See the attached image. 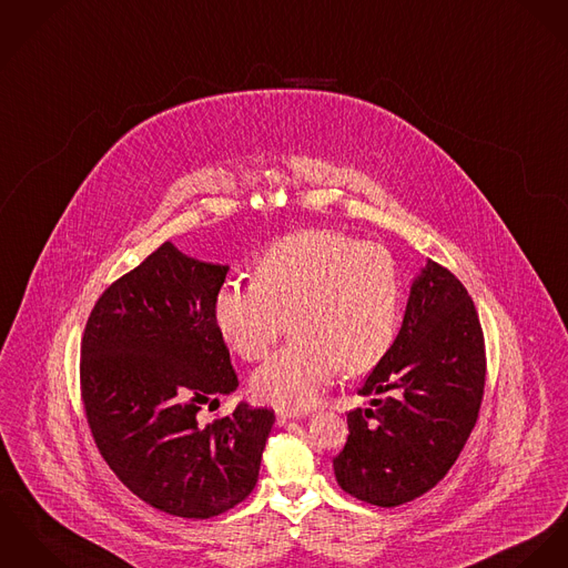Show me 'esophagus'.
I'll return each instance as SVG.
<instances>
[{
	"mask_svg": "<svg viewBox=\"0 0 568 568\" xmlns=\"http://www.w3.org/2000/svg\"><path fill=\"white\" fill-rule=\"evenodd\" d=\"M291 418H300V414L297 413H288V410H277V423L280 425H284V423H288Z\"/></svg>",
	"mask_w": 568,
	"mask_h": 568,
	"instance_id": "1",
	"label": "esophagus"
}]
</instances>
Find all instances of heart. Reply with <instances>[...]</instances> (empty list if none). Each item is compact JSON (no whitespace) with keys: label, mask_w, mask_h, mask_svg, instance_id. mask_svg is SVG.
Masks as SVG:
<instances>
[{"label":"heart","mask_w":568,"mask_h":568,"mask_svg":"<svg viewBox=\"0 0 568 568\" xmlns=\"http://www.w3.org/2000/svg\"><path fill=\"white\" fill-rule=\"evenodd\" d=\"M256 280L225 282L214 323L243 361L264 358L291 325L295 338L254 373L252 388L280 410H304L343 368L364 373L397 334L402 282L393 254L336 230H302L262 252Z\"/></svg>","instance_id":"obj_1"}]
</instances>
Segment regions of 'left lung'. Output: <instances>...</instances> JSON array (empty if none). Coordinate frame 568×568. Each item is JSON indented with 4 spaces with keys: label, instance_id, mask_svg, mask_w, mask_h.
<instances>
[{
    "label": "left lung",
    "instance_id": "obj_1",
    "mask_svg": "<svg viewBox=\"0 0 568 568\" xmlns=\"http://www.w3.org/2000/svg\"><path fill=\"white\" fill-rule=\"evenodd\" d=\"M486 384V347L465 284L438 262L414 280L404 325L368 373L361 395L375 410L347 414L349 436L334 458L338 486L379 508L408 504L458 460Z\"/></svg>",
    "mask_w": 568,
    "mask_h": 568
}]
</instances>
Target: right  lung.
Returning a JSON list of instances; mask_svg holds the SVG:
<instances>
[{
  "label": "right lung",
  "instance_id": "1",
  "mask_svg": "<svg viewBox=\"0 0 568 568\" xmlns=\"http://www.w3.org/2000/svg\"><path fill=\"white\" fill-rule=\"evenodd\" d=\"M225 275L164 243L103 291L80 347L82 404L103 460L145 504L182 518L247 499L275 420L247 404L197 420L239 386L214 323Z\"/></svg>",
  "mask_w": 568,
  "mask_h": 568
}]
</instances>
